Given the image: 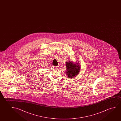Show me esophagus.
<instances>
[{
  "instance_id": "obj_1",
  "label": "esophagus",
  "mask_w": 121,
  "mask_h": 121,
  "mask_svg": "<svg viewBox=\"0 0 121 121\" xmlns=\"http://www.w3.org/2000/svg\"><path fill=\"white\" fill-rule=\"evenodd\" d=\"M59 66H54V68H55V69H58V68H59Z\"/></svg>"
}]
</instances>
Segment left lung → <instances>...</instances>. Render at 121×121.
<instances>
[{"mask_svg":"<svg viewBox=\"0 0 121 121\" xmlns=\"http://www.w3.org/2000/svg\"><path fill=\"white\" fill-rule=\"evenodd\" d=\"M80 64L75 63L71 61L66 62V73L67 78H72L77 76L80 72Z\"/></svg>","mask_w":121,"mask_h":121,"instance_id":"1","label":"left lung"}]
</instances>
